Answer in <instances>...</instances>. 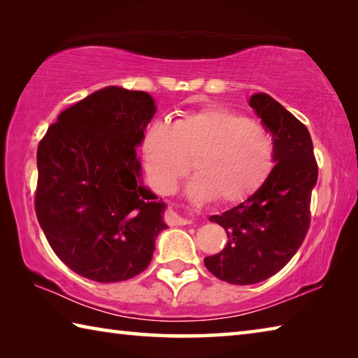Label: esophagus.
<instances>
[{
    "label": "esophagus",
    "instance_id": "1",
    "mask_svg": "<svg viewBox=\"0 0 358 358\" xmlns=\"http://www.w3.org/2000/svg\"><path fill=\"white\" fill-rule=\"evenodd\" d=\"M171 217L174 223L187 224V223H192L193 218H195V214H193V212H174Z\"/></svg>",
    "mask_w": 358,
    "mask_h": 358
}]
</instances>
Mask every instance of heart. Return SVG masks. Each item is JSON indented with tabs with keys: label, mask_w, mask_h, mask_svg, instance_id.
I'll return each mask as SVG.
<instances>
[{
	"label": "heart",
	"mask_w": 358,
	"mask_h": 358,
	"mask_svg": "<svg viewBox=\"0 0 358 358\" xmlns=\"http://www.w3.org/2000/svg\"><path fill=\"white\" fill-rule=\"evenodd\" d=\"M141 152L150 184L171 193L190 171L195 201L239 203L259 189L273 166V140L261 124L224 106L184 113L169 124L155 121L143 135Z\"/></svg>",
	"instance_id": "heart-1"
}]
</instances>
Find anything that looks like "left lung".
Segmentation results:
<instances>
[{
    "mask_svg": "<svg viewBox=\"0 0 358 358\" xmlns=\"http://www.w3.org/2000/svg\"><path fill=\"white\" fill-rule=\"evenodd\" d=\"M248 103L273 140L275 166L245 201L209 220L224 228L228 242L204 258L217 278L231 285H255L281 271L302 245L310 228L311 192L317 165L308 129L266 92Z\"/></svg>",
    "mask_w": 358,
    "mask_h": 358,
    "instance_id": "1",
    "label": "left lung"
}]
</instances>
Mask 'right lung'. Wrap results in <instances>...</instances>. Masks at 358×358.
<instances>
[{
    "label": "right lung",
    "mask_w": 358,
    "mask_h": 358,
    "mask_svg": "<svg viewBox=\"0 0 358 358\" xmlns=\"http://www.w3.org/2000/svg\"><path fill=\"white\" fill-rule=\"evenodd\" d=\"M155 100L106 86L69 106L37 148L36 215L56 256L99 283L134 278L166 229V204L141 180V146Z\"/></svg>",
    "instance_id": "right-lung-1"
}]
</instances>
